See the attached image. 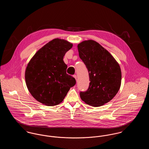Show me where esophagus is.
<instances>
[{"label": "esophagus", "instance_id": "esophagus-1", "mask_svg": "<svg viewBox=\"0 0 149 149\" xmlns=\"http://www.w3.org/2000/svg\"><path fill=\"white\" fill-rule=\"evenodd\" d=\"M73 77L75 78V79L77 80V75H73Z\"/></svg>", "mask_w": 149, "mask_h": 149}]
</instances>
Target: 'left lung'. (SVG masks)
Masks as SVG:
<instances>
[{
  "instance_id": "1",
  "label": "left lung",
  "mask_w": 149,
  "mask_h": 149,
  "mask_svg": "<svg viewBox=\"0 0 149 149\" xmlns=\"http://www.w3.org/2000/svg\"><path fill=\"white\" fill-rule=\"evenodd\" d=\"M80 58L89 72V86L80 96L86 104L103 106L113 98L120 88V66L113 56L99 43L92 40L78 45Z\"/></svg>"
}]
</instances>
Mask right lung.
Masks as SVG:
<instances>
[{"instance_id": "add662e5", "label": "right lung", "mask_w": 149, "mask_h": 149, "mask_svg": "<svg viewBox=\"0 0 149 149\" xmlns=\"http://www.w3.org/2000/svg\"><path fill=\"white\" fill-rule=\"evenodd\" d=\"M72 47L66 40L55 38L38 50L27 64L25 80L29 92L38 102L47 106L61 103L75 78L66 74L64 55Z\"/></svg>"}]
</instances>
